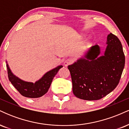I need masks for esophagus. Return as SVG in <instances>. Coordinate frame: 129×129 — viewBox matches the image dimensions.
Wrapping results in <instances>:
<instances>
[{
    "label": "esophagus",
    "instance_id": "obj_1",
    "mask_svg": "<svg viewBox=\"0 0 129 129\" xmlns=\"http://www.w3.org/2000/svg\"><path fill=\"white\" fill-rule=\"evenodd\" d=\"M72 63V61L70 59H67L64 61V63H63V64H64L65 66H68L70 64V63Z\"/></svg>",
    "mask_w": 129,
    "mask_h": 129
}]
</instances>
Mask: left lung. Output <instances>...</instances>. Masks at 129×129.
<instances>
[{
  "label": "left lung",
  "mask_w": 129,
  "mask_h": 129,
  "mask_svg": "<svg viewBox=\"0 0 129 129\" xmlns=\"http://www.w3.org/2000/svg\"><path fill=\"white\" fill-rule=\"evenodd\" d=\"M103 56L98 45L92 46L84 56L68 66L75 96L81 100H98L116 88L125 65L122 44L115 35L107 36Z\"/></svg>",
  "instance_id": "obj_1"
}]
</instances>
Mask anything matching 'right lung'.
<instances>
[{
    "label": "right lung",
    "mask_w": 129,
    "mask_h": 129,
    "mask_svg": "<svg viewBox=\"0 0 129 129\" xmlns=\"http://www.w3.org/2000/svg\"><path fill=\"white\" fill-rule=\"evenodd\" d=\"M62 67V66H59L49 71L41 79L34 84L23 81L16 77L13 75L8 63H7L9 81L22 96L30 98H36L44 95L49 89L54 77Z\"/></svg>",
    "instance_id": "1"
}]
</instances>
